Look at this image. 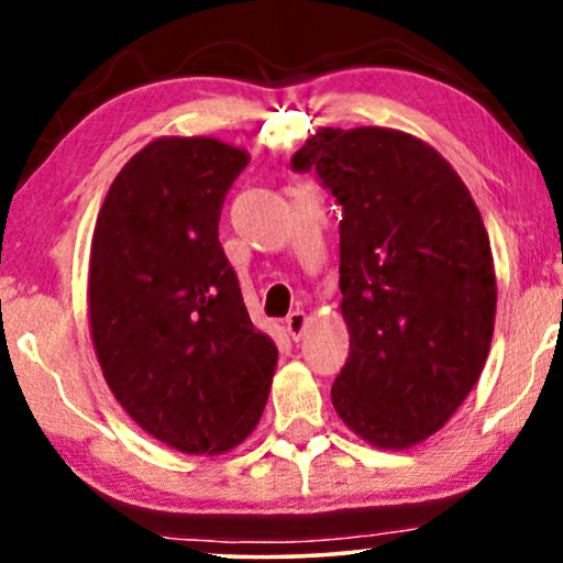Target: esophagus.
Wrapping results in <instances>:
<instances>
[{
  "mask_svg": "<svg viewBox=\"0 0 563 563\" xmlns=\"http://www.w3.org/2000/svg\"><path fill=\"white\" fill-rule=\"evenodd\" d=\"M284 325H287V333L295 338V341H299V338H302V333H305V328H307V314L302 310L289 312V318L284 320Z\"/></svg>",
  "mask_w": 563,
  "mask_h": 563,
  "instance_id": "obj_1",
  "label": "esophagus"
}]
</instances>
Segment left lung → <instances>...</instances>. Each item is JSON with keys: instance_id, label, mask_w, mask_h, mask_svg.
<instances>
[{"instance_id": "left-lung-1", "label": "left lung", "mask_w": 563, "mask_h": 563, "mask_svg": "<svg viewBox=\"0 0 563 563\" xmlns=\"http://www.w3.org/2000/svg\"><path fill=\"white\" fill-rule=\"evenodd\" d=\"M291 166L343 207L341 312L351 333L335 412L379 449H410L459 410L495 330L489 235L435 148L389 128H322Z\"/></svg>"}]
</instances>
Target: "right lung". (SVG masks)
<instances>
[{
  "label": "right lung",
  "mask_w": 563,
  "mask_h": 563,
  "mask_svg": "<svg viewBox=\"0 0 563 563\" xmlns=\"http://www.w3.org/2000/svg\"><path fill=\"white\" fill-rule=\"evenodd\" d=\"M249 153L214 137H158L128 161L99 210L89 322L125 412L184 453L235 449L258 426L276 366L222 251V202Z\"/></svg>",
  "instance_id": "add662e5"
}]
</instances>
